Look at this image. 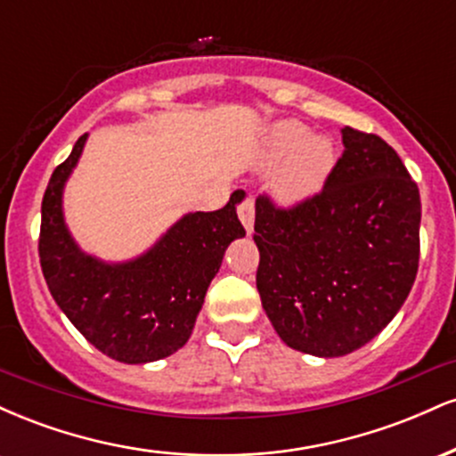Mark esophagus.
I'll return each instance as SVG.
<instances>
[{
  "label": "esophagus",
  "instance_id": "obj_1",
  "mask_svg": "<svg viewBox=\"0 0 456 456\" xmlns=\"http://www.w3.org/2000/svg\"><path fill=\"white\" fill-rule=\"evenodd\" d=\"M238 216L242 221L246 233H253V223H255V199L250 195H246L238 206Z\"/></svg>",
  "mask_w": 456,
  "mask_h": 456
}]
</instances>
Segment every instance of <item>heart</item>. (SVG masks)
Returning <instances> with one entry per match:
<instances>
[{
    "label": "heart",
    "mask_w": 456,
    "mask_h": 456,
    "mask_svg": "<svg viewBox=\"0 0 456 456\" xmlns=\"http://www.w3.org/2000/svg\"><path fill=\"white\" fill-rule=\"evenodd\" d=\"M270 165L285 162L276 177V197L297 203L313 197L326 184L334 167V148L326 137H308L305 124L285 119L270 130L264 143Z\"/></svg>",
    "instance_id": "heart-1"
}]
</instances>
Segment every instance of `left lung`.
<instances>
[{
  "label": "left lung",
  "mask_w": 456,
  "mask_h": 456,
  "mask_svg": "<svg viewBox=\"0 0 456 456\" xmlns=\"http://www.w3.org/2000/svg\"><path fill=\"white\" fill-rule=\"evenodd\" d=\"M343 156L317 195L255 203L257 289L291 349L338 358L392 322L420 259V192L378 134L345 126Z\"/></svg>",
  "instance_id": "1"
}]
</instances>
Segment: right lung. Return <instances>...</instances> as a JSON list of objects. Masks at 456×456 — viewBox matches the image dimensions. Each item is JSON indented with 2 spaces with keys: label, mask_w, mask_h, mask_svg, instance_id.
Instances as JSON below:
<instances>
[{
  "label": "right lung",
  "mask_w": 456,
  "mask_h": 456,
  "mask_svg": "<svg viewBox=\"0 0 456 456\" xmlns=\"http://www.w3.org/2000/svg\"><path fill=\"white\" fill-rule=\"evenodd\" d=\"M87 134L51 175L43 197L38 255L57 306L98 352L126 364L167 358L184 347L208 287L235 238L246 235L235 206L182 216L148 253L107 264L78 248L64 223L61 195Z\"/></svg>",
  "instance_id": "right-lung-1"
}]
</instances>
